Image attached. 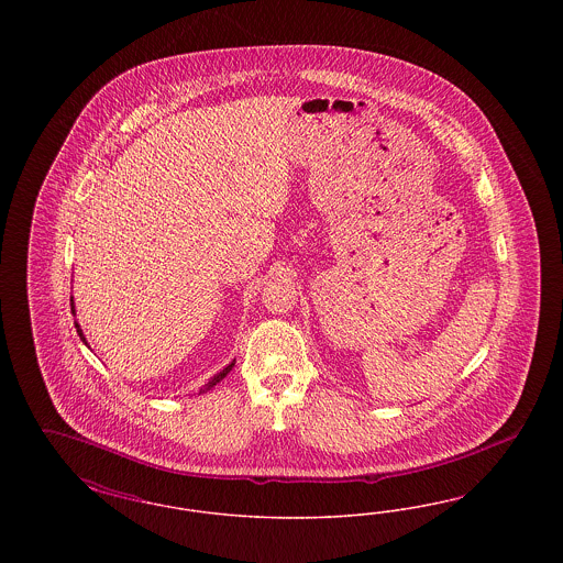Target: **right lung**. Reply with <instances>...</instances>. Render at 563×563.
Masks as SVG:
<instances>
[{
	"label": "right lung",
	"mask_w": 563,
	"mask_h": 563,
	"mask_svg": "<svg viewBox=\"0 0 563 563\" xmlns=\"http://www.w3.org/2000/svg\"><path fill=\"white\" fill-rule=\"evenodd\" d=\"M71 312H74V314H76V310H74V299H71ZM76 329H78V335H80L81 342H84V344H86V346H88V342H86V338H84V331H81L80 324H78V321H76ZM232 367H234V361H232V363H230V365H228V367H225V369H221V372H219V374L213 375V377H211V379H209V382H207V384H205V386H202V388H200V393H207V390H211V388H214V386H217V384H219V382H221V379H223V377H225V375H228V374H230V372H232Z\"/></svg>",
	"instance_id": "add662e5"
}]
</instances>
